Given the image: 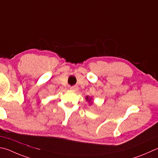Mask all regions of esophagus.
I'll list each match as a JSON object with an SVG mask.
<instances>
[{"label":"esophagus","mask_w":158,"mask_h":158,"mask_svg":"<svg viewBox=\"0 0 158 158\" xmlns=\"http://www.w3.org/2000/svg\"><path fill=\"white\" fill-rule=\"evenodd\" d=\"M70 89L73 90H77V89H78V87H77V85H73V86H71L70 88Z\"/></svg>","instance_id":"1"}]
</instances>
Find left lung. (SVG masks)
Instances as JSON below:
<instances>
[{"label":"left lung","mask_w":158,"mask_h":158,"mask_svg":"<svg viewBox=\"0 0 158 158\" xmlns=\"http://www.w3.org/2000/svg\"><path fill=\"white\" fill-rule=\"evenodd\" d=\"M86 99L88 100V102H90V99H89V98H88V97H86Z\"/></svg>","instance_id":"obj_1"}]
</instances>
